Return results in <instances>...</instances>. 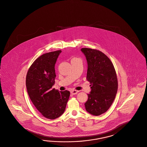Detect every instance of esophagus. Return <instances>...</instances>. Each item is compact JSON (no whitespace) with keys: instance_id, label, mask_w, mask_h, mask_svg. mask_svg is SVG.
<instances>
[{"instance_id":"34e87169","label":"esophagus","mask_w":147,"mask_h":147,"mask_svg":"<svg viewBox=\"0 0 147 147\" xmlns=\"http://www.w3.org/2000/svg\"><path fill=\"white\" fill-rule=\"evenodd\" d=\"M79 92V91H77V90H71V93L72 95H76L78 92Z\"/></svg>"}]
</instances>
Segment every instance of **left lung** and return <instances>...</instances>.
<instances>
[{
	"label": "left lung",
	"instance_id": "1",
	"mask_svg": "<svg viewBox=\"0 0 147 147\" xmlns=\"http://www.w3.org/2000/svg\"><path fill=\"white\" fill-rule=\"evenodd\" d=\"M81 51L87 59V79L91 84V91L84 103L86 110L92 115H100L111 107L117 92L115 69L103 52L89 48H82Z\"/></svg>",
	"mask_w": 147,
	"mask_h": 147
}]
</instances>
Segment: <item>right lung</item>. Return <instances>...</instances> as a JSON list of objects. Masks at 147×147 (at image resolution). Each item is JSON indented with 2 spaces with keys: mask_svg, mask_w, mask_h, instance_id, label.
Listing matches in <instances>:
<instances>
[{
  "mask_svg": "<svg viewBox=\"0 0 147 147\" xmlns=\"http://www.w3.org/2000/svg\"><path fill=\"white\" fill-rule=\"evenodd\" d=\"M61 50L40 56L32 63L26 76V88L33 104L45 118L55 119L65 110L70 92L59 91L55 84V64Z\"/></svg>",
  "mask_w": 147,
  "mask_h": 147,
  "instance_id": "add662e5",
  "label": "right lung"
}]
</instances>
